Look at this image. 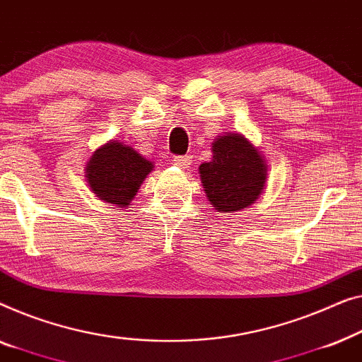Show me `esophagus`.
<instances>
[{
  "label": "esophagus",
  "instance_id": "34e87169",
  "mask_svg": "<svg viewBox=\"0 0 362 362\" xmlns=\"http://www.w3.org/2000/svg\"><path fill=\"white\" fill-rule=\"evenodd\" d=\"M172 162H174V165L180 167V169H188V167L192 165V157L190 156H175L174 159H172Z\"/></svg>",
  "mask_w": 362,
  "mask_h": 362
}]
</instances>
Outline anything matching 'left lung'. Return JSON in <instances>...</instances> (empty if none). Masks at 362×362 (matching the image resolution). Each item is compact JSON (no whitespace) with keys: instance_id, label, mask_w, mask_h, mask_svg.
Segmentation results:
<instances>
[{"instance_id":"obj_1","label":"left lung","mask_w":362,"mask_h":362,"mask_svg":"<svg viewBox=\"0 0 362 362\" xmlns=\"http://www.w3.org/2000/svg\"><path fill=\"white\" fill-rule=\"evenodd\" d=\"M213 157L200 165V179L208 202L220 213L247 208L257 200L267 179V165L243 134L228 132L211 144Z\"/></svg>"}]
</instances>
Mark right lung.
Instances as JSON below:
<instances>
[{"instance_id": "right-lung-1", "label": "right lung", "mask_w": 362, "mask_h": 362, "mask_svg": "<svg viewBox=\"0 0 362 362\" xmlns=\"http://www.w3.org/2000/svg\"><path fill=\"white\" fill-rule=\"evenodd\" d=\"M152 169V162L131 146L111 141L93 152L86 162L85 177L100 200L123 208L129 205Z\"/></svg>"}]
</instances>
